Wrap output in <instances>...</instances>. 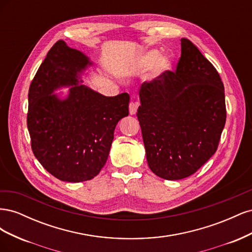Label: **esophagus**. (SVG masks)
I'll return each mask as SVG.
<instances>
[{"mask_svg": "<svg viewBox=\"0 0 252 252\" xmlns=\"http://www.w3.org/2000/svg\"><path fill=\"white\" fill-rule=\"evenodd\" d=\"M138 108H139L138 102H130V104H129V112H130V114H135Z\"/></svg>", "mask_w": 252, "mask_h": 252, "instance_id": "1", "label": "esophagus"}]
</instances>
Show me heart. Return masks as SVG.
I'll list each match as a JSON object with an SVG mask.
<instances>
[{
	"mask_svg": "<svg viewBox=\"0 0 252 252\" xmlns=\"http://www.w3.org/2000/svg\"><path fill=\"white\" fill-rule=\"evenodd\" d=\"M159 57V53L156 50H152L149 51L148 53L145 55V57L143 58V65L144 66H149L151 64L156 63L155 65V71L157 73H161L165 70H167L170 66L169 61L165 59V58H158Z\"/></svg>",
	"mask_w": 252,
	"mask_h": 252,
	"instance_id": "heart-1",
	"label": "heart"
}]
</instances>
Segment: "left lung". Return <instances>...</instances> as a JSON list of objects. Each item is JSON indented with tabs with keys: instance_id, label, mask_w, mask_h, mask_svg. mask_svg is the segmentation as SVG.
<instances>
[{
	"instance_id": "obj_1",
	"label": "left lung",
	"mask_w": 252,
	"mask_h": 252,
	"mask_svg": "<svg viewBox=\"0 0 252 252\" xmlns=\"http://www.w3.org/2000/svg\"><path fill=\"white\" fill-rule=\"evenodd\" d=\"M140 100L136 117L158 177L185 179L215 155L226 122L224 84L189 40H181L177 70L144 82Z\"/></svg>"
}]
</instances>
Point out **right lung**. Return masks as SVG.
<instances>
[{
	"mask_svg": "<svg viewBox=\"0 0 252 252\" xmlns=\"http://www.w3.org/2000/svg\"><path fill=\"white\" fill-rule=\"evenodd\" d=\"M88 58L58 41L32 81L27 127L37 161L64 182L94 179L104 167L118 122L129 114V94L105 96L79 84ZM82 82V81H80ZM72 86L65 100L52 93Z\"/></svg>",
	"mask_w": 252,
	"mask_h": 252,
	"instance_id": "1",
	"label": "right lung"
}]
</instances>
